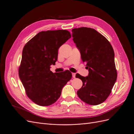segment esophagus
<instances>
[{"instance_id": "34e87169", "label": "esophagus", "mask_w": 134, "mask_h": 134, "mask_svg": "<svg viewBox=\"0 0 134 134\" xmlns=\"http://www.w3.org/2000/svg\"><path fill=\"white\" fill-rule=\"evenodd\" d=\"M72 77H73V78H75L76 77V73H72Z\"/></svg>"}]
</instances>
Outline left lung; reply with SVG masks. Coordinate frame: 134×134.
I'll return each mask as SVG.
<instances>
[{"mask_svg": "<svg viewBox=\"0 0 134 134\" xmlns=\"http://www.w3.org/2000/svg\"><path fill=\"white\" fill-rule=\"evenodd\" d=\"M72 32L73 40L89 71L86 77L76 74V77L83 82L77 95L88 104H99L110 95L116 81L114 49L109 41L95 29L81 27L73 29Z\"/></svg>", "mask_w": 134, "mask_h": 134, "instance_id": "obj_1", "label": "left lung"}]
</instances>
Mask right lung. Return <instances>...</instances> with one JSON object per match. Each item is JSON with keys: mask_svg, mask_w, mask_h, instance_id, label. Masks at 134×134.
<instances>
[{"mask_svg": "<svg viewBox=\"0 0 134 134\" xmlns=\"http://www.w3.org/2000/svg\"><path fill=\"white\" fill-rule=\"evenodd\" d=\"M71 37L66 30L43 31L24 47L19 76L27 97L40 106L55 103L72 78L69 71L54 73L50 71V66L57 60L58 48Z\"/></svg>", "mask_w": 134, "mask_h": 134, "instance_id": "right-lung-1", "label": "right lung"}]
</instances>
